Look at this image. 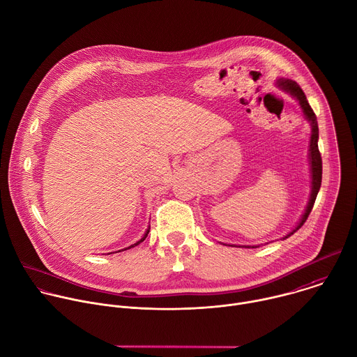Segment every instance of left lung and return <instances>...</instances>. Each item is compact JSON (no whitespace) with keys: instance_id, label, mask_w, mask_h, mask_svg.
Segmentation results:
<instances>
[{"instance_id":"left-lung-1","label":"left lung","mask_w":357,"mask_h":357,"mask_svg":"<svg viewBox=\"0 0 357 357\" xmlns=\"http://www.w3.org/2000/svg\"><path fill=\"white\" fill-rule=\"evenodd\" d=\"M278 86L282 88L283 91L289 92L290 95H293L298 100V103H300V106H301V109H303V112L305 114V119L311 123V140H310V155H308L310 157V167H311V195H310V202L307 204V208H305L300 222L297 224V227L291 232H289L286 236H283V240H284V238H289L290 235H293L305 222V220L308 218V215H310V213L312 210V206L315 203L317 195H318L319 188H321V181H322V158H321V154H319V150H318V123H317V116H315L314 110L311 109V106H310V103H308L303 89L298 86V84L296 81L284 79V78H280L278 81Z\"/></svg>"}]
</instances>
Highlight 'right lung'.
<instances>
[{
	"mask_svg": "<svg viewBox=\"0 0 357 357\" xmlns=\"http://www.w3.org/2000/svg\"><path fill=\"white\" fill-rule=\"evenodd\" d=\"M149 232H150V228H149V229H147V231H146V234H144V235H143V238H142V240H139V241H137V243H136V244H133V245H130V247H128V248H125V250H130V248H133V247H136V245H139V244H140V243H143V241H144V240H146V238H147V235H149ZM119 252H121V251H119Z\"/></svg>",
	"mask_w": 357,
	"mask_h": 357,
	"instance_id": "right-lung-1",
	"label": "right lung"
}]
</instances>
